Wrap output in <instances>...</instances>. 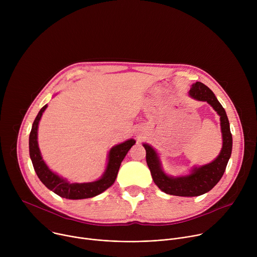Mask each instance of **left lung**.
<instances>
[{
  "instance_id": "8db88e82",
  "label": "left lung",
  "mask_w": 257,
  "mask_h": 257,
  "mask_svg": "<svg viewBox=\"0 0 257 257\" xmlns=\"http://www.w3.org/2000/svg\"><path fill=\"white\" fill-rule=\"evenodd\" d=\"M189 95L196 100L208 102L219 116L223 135V148L217 158L209 164L194 167L189 175L171 177L163 171L157 152L150 144L143 143L146 152V163H148L153 180L157 186L167 194L185 197L202 195L217 184V182L221 180L225 173L232 154L233 145L230 123L226 111L213 92L203 83L195 82L189 90Z\"/></svg>"
}]
</instances>
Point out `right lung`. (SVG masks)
<instances>
[{"label":"right lung","instance_id":"add662e5","mask_svg":"<svg viewBox=\"0 0 257 257\" xmlns=\"http://www.w3.org/2000/svg\"><path fill=\"white\" fill-rule=\"evenodd\" d=\"M48 104L41 108V111L32 124L29 134V156L34 171L43 182V184L59 196L67 199H84L94 197L102 193L108 187H111L117 178L122 161L129 150L135 144V140L128 139L111 149L108 153V161L105 171L98 180L87 183H70L49 169L44 162L39 149L38 128L40 120Z\"/></svg>","mask_w":257,"mask_h":257}]
</instances>
